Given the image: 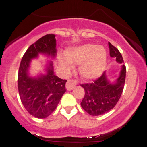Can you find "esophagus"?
I'll return each mask as SVG.
<instances>
[{"label":"esophagus","mask_w":147,"mask_h":147,"mask_svg":"<svg viewBox=\"0 0 147 147\" xmlns=\"http://www.w3.org/2000/svg\"><path fill=\"white\" fill-rule=\"evenodd\" d=\"M76 82L74 80H67V82H66V85H65L66 89H67V90L70 91V90H73V88L76 86Z\"/></svg>","instance_id":"1"}]
</instances>
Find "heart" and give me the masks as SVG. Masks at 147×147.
I'll list each match as a JSON object with an SVG mask.
<instances>
[{
    "label": "heart",
    "mask_w": 147,
    "mask_h": 147,
    "mask_svg": "<svg viewBox=\"0 0 147 147\" xmlns=\"http://www.w3.org/2000/svg\"><path fill=\"white\" fill-rule=\"evenodd\" d=\"M62 71L69 73L74 64L80 65L79 72L83 79L93 80L99 77L107 65V53L102 46L85 44L67 49L66 56L59 57Z\"/></svg>",
    "instance_id": "heart-1"
}]
</instances>
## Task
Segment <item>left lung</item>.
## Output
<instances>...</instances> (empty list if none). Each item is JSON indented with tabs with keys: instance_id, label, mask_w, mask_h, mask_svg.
Listing matches in <instances>:
<instances>
[{
	"instance_id": "obj_1",
	"label": "left lung",
	"mask_w": 147,
	"mask_h": 147,
	"mask_svg": "<svg viewBox=\"0 0 147 147\" xmlns=\"http://www.w3.org/2000/svg\"><path fill=\"white\" fill-rule=\"evenodd\" d=\"M108 45L110 57L115 58L119 63H124L119 51L110 42ZM126 66L121 64L119 77L113 82H110L106 73L104 72L93 82L81 85L85 90V96L81 102L82 107L88 114L94 116L109 112L119 102L124 90Z\"/></svg>"
}]
</instances>
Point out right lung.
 <instances>
[{
  "label": "right lung",
  "instance_id": "right-lung-1",
  "mask_svg": "<svg viewBox=\"0 0 147 147\" xmlns=\"http://www.w3.org/2000/svg\"><path fill=\"white\" fill-rule=\"evenodd\" d=\"M54 34H46L29 46L23 55L18 71L19 95L26 110L34 117L45 119L52 113L66 91V80L54 74L53 62L45 65V74L37 76L29 75L32 59L42 54L54 58L57 55Z\"/></svg>",
  "mask_w": 147,
  "mask_h": 147
}]
</instances>
